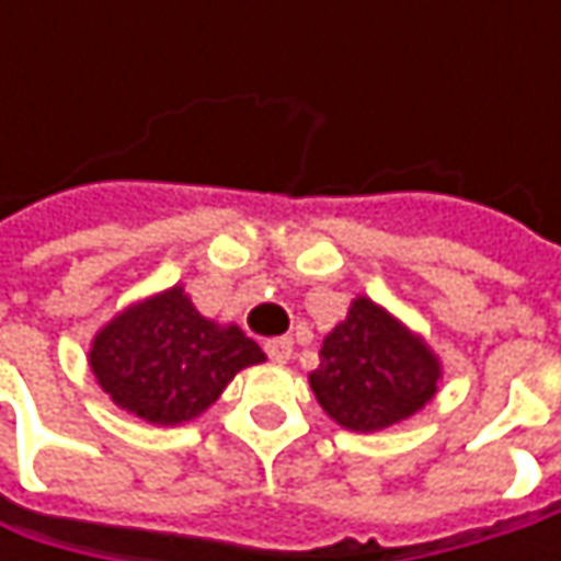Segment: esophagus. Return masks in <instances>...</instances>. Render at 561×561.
I'll return each instance as SVG.
<instances>
[{"mask_svg": "<svg viewBox=\"0 0 561 561\" xmlns=\"http://www.w3.org/2000/svg\"><path fill=\"white\" fill-rule=\"evenodd\" d=\"M265 353H268L271 362H290L293 340L290 336H274V340L265 343Z\"/></svg>", "mask_w": 561, "mask_h": 561, "instance_id": "34e87169", "label": "esophagus"}]
</instances>
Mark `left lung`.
<instances>
[{"label":"left lung","instance_id":"1","mask_svg":"<svg viewBox=\"0 0 561 561\" xmlns=\"http://www.w3.org/2000/svg\"><path fill=\"white\" fill-rule=\"evenodd\" d=\"M318 358L309 375L318 405L356 434H377L419 415L443 380L431 343L371 296L350 302L346 318L321 340Z\"/></svg>","mask_w":561,"mask_h":561}]
</instances>
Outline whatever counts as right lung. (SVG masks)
I'll list each match as a JSON object with an SVG mask.
<instances>
[{
    "label": "right lung",
    "instance_id": "obj_1",
    "mask_svg": "<svg viewBox=\"0 0 561 561\" xmlns=\"http://www.w3.org/2000/svg\"><path fill=\"white\" fill-rule=\"evenodd\" d=\"M90 371L127 415L156 427L199 419L243 368L265 353L233 321L221 324L193 306L184 284L127 302L90 343Z\"/></svg>",
    "mask_w": 561,
    "mask_h": 561
}]
</instances>
